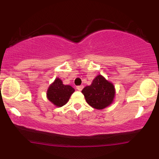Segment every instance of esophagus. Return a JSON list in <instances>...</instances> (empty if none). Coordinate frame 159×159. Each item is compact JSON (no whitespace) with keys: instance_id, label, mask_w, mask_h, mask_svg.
Returning <instances> with one entry per match:
<instances>
[{"instance_id":"34e87169","label":"esophagus","mask_w":159,"mask_h":159,"mask_svg":"<svg viewBox=\"0 0 159 159\" xmlns=\"http://www.w3.org/2000/svg\"><path fill=\"white\" fill-rule=\"evenodd\" d=\"M76 88H77V90H78L81 91V90H82V89L84 88V86H83V85H81V86H77V87H76Z\"/></svg>"}]
</instances>
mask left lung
<instances>
[{"instance_id": "left-lung-1", "label": "left lung", "mask_w": 159, "mask_h": 159, "mask_svg": "<svg viewBox=\"0 0 159 159\" xmlns=\"http://www.w3.org/2000/svg\"><path fill=\"white\" fill-rule=\"evenodd\" d=\"M85 100L93 108L102 110L114 102L115 87L114 84L105 79L102 75H98L90 86L81 91Z\"/></svg>"}]
</instances>
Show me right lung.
Segmentation results:
<instances>
[{
	"label": "right lung",
	"mask_w": 159,
	"mask_h": 159,
	"mask_svg": "<svg viewBox=\"0 0 159 159\" xmlns=\"http://www.w3.org/2000/svg\"><path fill=\"white\" fill-rule=\"evenodd\" d=\"M75 92L70 85H64L62 80L56 78L47 90V98L57 107H62L68 102L69 98Z\"/></svg>",
	"instance_id": "right-lung-1"
}]
</instances>
